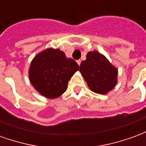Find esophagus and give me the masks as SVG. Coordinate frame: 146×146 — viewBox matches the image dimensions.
Segmentation results:
<instances>
[{
  "label": "esophagus",
  "instance_id": "esophagus-1",
  "mask_svg": "<svg viewBox=\"0 0 146 146\" xmlns=\"http://www.w3.org/2000/svg\"><path fill=\"white\" fill-rule=\"evenodd\" d=\"M76 62H77V64H78V65H79V66H80V63H81V60H77L76 61Z\"/></svg>",
  "mask_w": 146,
  "mask_h": 146
}]
</instances>
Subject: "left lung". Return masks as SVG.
<instances>
[{
	"label": "left lung",
	"mask_w": 146,
	"mask_h": 146,
	"mask_svg": "<svg viewBox=\"0 0 146 146\" xmlns=\"http://www.w3.org/2000/svg\"><path fill=\"white\" fill-rule=\"evenodd\" d=\"M80 72L92 92L104 95L115 87L117 70L98 51H90L80 66Z\"/></svg>",
	"instance_id": "1"
}]
</instances>
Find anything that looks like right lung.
Listing matches in <instances>:
<instances>
[{
	"label": "right lung",
	"instance_id": "obj_1",
	"mask_svg": "<svg viewBox=\"0 0 146 146\" xmlns=\"http://www.w3.org/2000/svg\"><path fill=\"white\" fill-rule=\"evenodd\" d=\"M79 70L76 61L67 58L59 49L48 48L34 58L29 76L36 91L46 98H57L66 91L67 84Z\"/></svg>",
	"mask_w": 146,
	"mask_h": 146
}]
</instances>
